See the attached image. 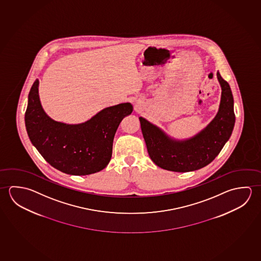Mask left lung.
Returning <instances> with one entry per match:
<instances>
[{
    "label": "left lung",
    "instance_id": "left-lung-1",
    "mask_svg": "<svg viewBox=\"0 0 261 261\" xmlns=\"http://www.w3.org/2000/svg\"><path fill=\"white\" fill-rule=\"evenodd\" d=\"M221 85L219 111L207 127L186 141H177L140 117L142 135L150 159L157 166L172 172H192L210 164L221 151L234 128V99L229 84L219 72Z\"/></svg>",
    "mask_w": 261,
    "mask_h": 261
}]
</instances>
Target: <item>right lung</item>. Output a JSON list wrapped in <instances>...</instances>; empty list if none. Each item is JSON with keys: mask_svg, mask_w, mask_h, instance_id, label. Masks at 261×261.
Masks as SVG:
<instances>
[{"mask_svg": "<svg viewBox=\"0 0 261 261\" xmlns=\"http://www.w3.org/2000/svg\"><path fill=\"white\" fill-rule=\"evenodd\" d=\"M36 80L28 96L24 120L33 145L54 168L72 175L99 172L110 163L116 130L133 112L130 103L109 107L84 123L58 122L45 114Z\"/></svg>", "mask_w": 261, "mask_h": 261, "instance_id": "1", "label": "right lung"}]
</instances>
